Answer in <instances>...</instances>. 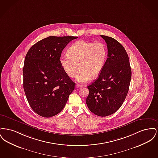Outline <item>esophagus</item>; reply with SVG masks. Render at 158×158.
Segmentation results:
<instances>
[{"label":"esophagus","mask_w":158,"mask_h":158,"mask_svg":"<svg viewBox=\"0 0 158 158\" xmlns=\"http://www.w3.org/2000/svg\"><path fill=\"white\" fill-rule=\"evenodd\" d=\"M82 86L81 85H79V84H76V88H81Z\"/></svg>","instance_id":"obj_1"}]
</instances>
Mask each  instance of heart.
Wrapping results in <instances>:
<instances>
[{"mask_svg":"<svg viewBox=\"0 0 158 158\" xmlns=\"http://www.w3.org/2000/svg\"><path fill=\"white\" fill-rule=\"evenodd\" d=\"M68 55L61 56L60 63L67 75L72 77L79 70L76 79L80 83L95 78L102 72L105 65L107 50L101 42L91 43L83 40L75 42L68 49Z\"/></svg>","mask_w":158,"mask_h":158,"instance_id":"heart-1","label":"heart"}]
</instances>
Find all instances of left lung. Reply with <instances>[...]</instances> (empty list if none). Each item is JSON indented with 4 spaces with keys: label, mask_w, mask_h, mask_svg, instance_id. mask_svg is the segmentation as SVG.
<instances>
[{
    "label": "left lung",
    "mask_w": 158,
    "mask_h": 158,
    "mask_svg": "<svg viewBox=\"0 0 158 158\" xmlns=\"http://www.w3.org/2000/svg\"><path fill=\"white\" fill-rule=\"evenodd\" d=\"M106 42L108 58L95 82L88 86L89 94L86 99L92 113L106 117L115 113L127 97L131 77L127 53L116 40L101 35Z\"/></svg>",
    "instance_id": "left-lung-1"
}]
</instances>
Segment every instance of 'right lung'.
Here are the masks:
<instances>
[{
  "label": "right lung",
  "mask_w": 158,
  "mask_h": 158,
  "mask_svg": "<svg viewBox=\"0 0 158 158\" xmlns=\"http://www.w3.org/2000/svg\"><path fill=\"white\" fill-rule=\"evenodd\" d=\"M77 37L45 38L32 45L25 56L23 86L27 101L35 113L51 117L61 112L75 83L60 63L65 47Z\"/></svg>",
  "instance_id": "obj_1"
}]
</instances>
